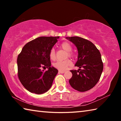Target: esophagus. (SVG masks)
<instances>
[{
	"instance_id": "34e87169",
	"label": "esophagus",
	"mask_w": 121,
	"mask_h": 121,
	"mask_svg": "<svg viewBox=\"0 0 121 121\" xmlns=\"http://www.w3.org/2000/svg\"><path fill=\"white\" fill-rule=\"evenodd\" d=\"M65 73V71H64L59 70V73Z\"/></svg>"
}]
</instances>
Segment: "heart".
<instances>
[{"instance_id": "obj_1", "label": "heart", "mask_w": 121, "mask_h": 121, "mask_svg": "<svg viewBox=\"0 0 121 121\" xmlns=\"http://www.w3.org/2000/svg\"><path fill=\"white\" fill-rule=\"evenodd\" d=\"M60 48L65 51V52H68V56L69 57H73V53H71V51L73 50V48L71 45L68 42H63L62 44L60 45ZM50 58L52 60H54L56 59V52L54 48L51 49L50 52ZM71 65V61L69 60V59H66V60L63 61H58L57 62H55L53 65L55 68L59 69L60 70H66L68 67L70 66Z\"/></svg>"}]
</instances>
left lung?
<instances>
[{"label":"left lung","mask_w":121,"mask_h":121,"mask_svg":"<svg viewBox=\"0 0 121 121\" xmlns=\"http://www.w3.org/2000/svg\"><path fill=\"white\" fill-rule=\"evenodd\" d=\"M72 42L78 51L77 61L75 65L78 70H70L72 77L69 82L73 89L85 92L93 88L99 81L103 70L101 54L90 41L79 37L65 38Z\"/></svg>","instance_id":"left-lung-1"}]
</instances>
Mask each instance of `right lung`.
<instances>
[{
    "mask_svg": "<svg viewBox=\"0 0 121 121\" xmlns=\"http://www.w3.org/2000/svg\"><path fill=\"white\" fill-rule=\"evenodd\" d=\"M59 37H39L26 43L17 56L18 77L26 89L40 95L52 86L58 69L51 66L50 52ZM42 67L48 68L46 72Z\"/></svg>",
    "mask_w": 121,
    "mask_h": 121,
    "instance_id": "1",
    "label": "right lung"
}]
</instances>
